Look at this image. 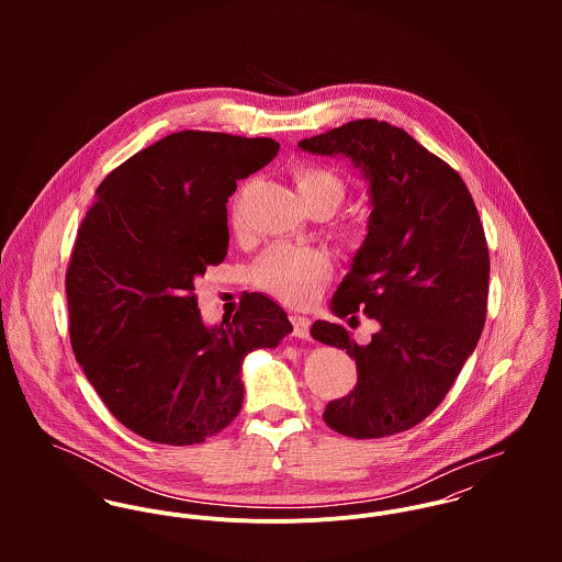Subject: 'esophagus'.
Masks as SVG:
<instances>
[{
  "instance_id": "esophagus-1",
  "label": "esophagus",
  "mask_w": 562,
  "mask_h": 562,
  "mask_svg": "<svg viewBox=\"0 0 562 562\" xmlns=\"http://www.w3.org/2000/svg\"><path fill=\"white\" fill-rule=\"evenodd\" d=\"M292 335L294 337H301V339H307L310 337V326L312 321L305 318V316H292Z\"/></svg>"
}]
</instances>
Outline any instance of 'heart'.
Masks as SVG:
<instances>
[{
  "label": "heart",
  "mask_w": 562,
  "mask_h": 562,
  "mask_svg": "<svg viewBox=\"0 0 562 562\" xmlns=\"http://www.w3.org/2000/svg\"><path fill=\"white\" fill-rule=\"evenodd\" d=\"M299 196L305 207H326L335 212L346 199V181L322 164H299L292 170ZM238 218V216H236ZM361 227H348L359 234ZM330 274V259L321 248L277 244L268 248L252 266V283L288 305L310 303Z\"/></svg>",
  "instance_id": "obj_1"
}]
</instances>
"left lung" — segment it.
Segmentation results:
<instances>
[{"mask_svg":"<svg viewBox=\"0 0 562 562\" xmlns=\"http://www.w3.org/2000/svg\"><path fill=\"white\" fill-rule=\"evenodd\" d=\"M299 147L350 158L372 196L368 238L330 303L337 318L361 310L381 330L359 346L341 324L314 322V339L357 361V385L322 417L355 439L404 432L446 398L479 344L488 294L479 210L450 164L385 121H350Z\"/></svg>","mask_w":562,"mask_h":562,"instance_id":"1","label":"left lung"}]
</instances>
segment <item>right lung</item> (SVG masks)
Returning <instances> with one entry per match:
<instances>
[{"label":"right lung","instance_id":"add662e5","mask_svg":"<svg viewBox=\"0 0 562 562\" xmlns=\"http://www.w3.org/2000/svg\"><path fill=\"white\" fill-rule=\"evenodd\" d=\"M277 151L272 138L170 134L116 166L81 221L65 279L74 355L110 413L149 441L192 446L227 428L241 359L292 333L263 294L210 328L194 294L227 255L236 183Z\"/></svg>","mask_w":562,"mask_h":562}]
</instances>
